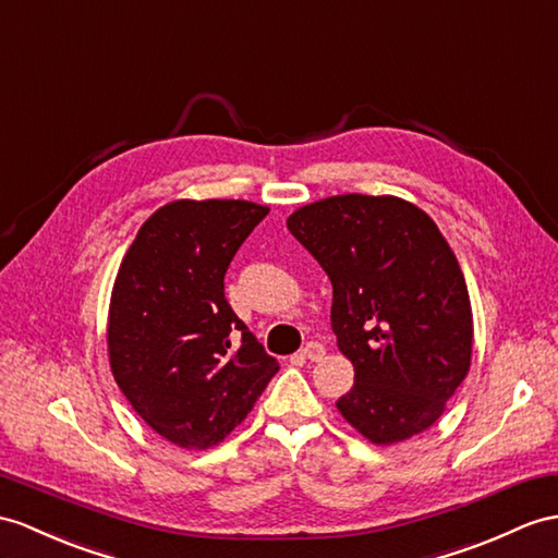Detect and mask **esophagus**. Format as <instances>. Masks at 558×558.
Here are the masks:
<instances>
[{
    "mask_svg": "<svg viewBox=\"0 0 558 558\" xmlns=\"http://www.w3.org/2000/svg\"><path fill=\"white\" fill-rule=\"evenodd\" d=\"M324 345L322 343H317V341H310L305 348H303V357H307V360H312V362H319L322 357H324Z\"/></svg>",
    "mask_w": 558,
    "mask_h": 558,
    "instance_id": "esophagus-1",
    "label": "esophagus"
}]
</instances>
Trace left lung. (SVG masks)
<instances>
[{"label": "left lung", "instance_id": "left-lung-1", "mask_svg": "<svg viewBox=\"0 0 558 558\" xmlns=\"http://www.w3.org/2000/svg\"><path fill=\"white\" fill-rule=\"evenodd\" d=\"M287 227L333 287L331 329L355 366L338 412L374 445L430 428L473 345L466 281L438 225L398 196L343 194L298 208Z\"/></svg>", "mask_w": 558, "mask_h": 558}]
</instances>
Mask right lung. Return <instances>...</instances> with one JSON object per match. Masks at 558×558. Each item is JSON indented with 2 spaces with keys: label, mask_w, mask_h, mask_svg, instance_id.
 <instances>
[{
  "label": "right lung",
  "mask_w": 558,
  "mask_h": 558,
  "mask_svg": "<svg viewBox=\"0 0 558 558\" xmlns=\"http://www.w3.org/2000/svg\"><path fill=\"white\" fill-rule=\"evenodd\" d=\"M267 213L251 201H172L120 263L106 333L113 378L184 450L222 442L279 372L225 298L227 267Z\"/></svg>",
  "instance_id": "1"
}]
</instances>
